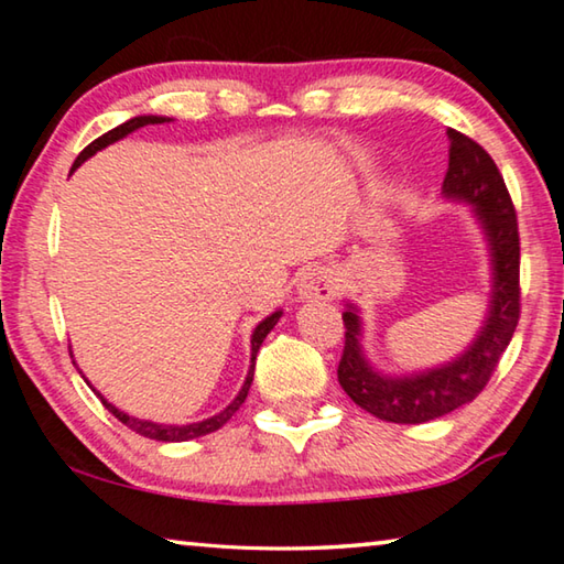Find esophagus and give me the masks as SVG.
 Segmentation results:
<instances>
[{"label": "esophagus", "mask_w": 564, "mask_h": 564, "mask_svg": "<svg viewBox=\"0 0 564 564\" xmlns=\"http://www.w3.org/2000/svg\"><path fill=\"white\" fill-rule=\"evenodd\" d=\"M336 293V283H333V275L326 269H308L303 273L299 283V299L301 301H313V299H330Z\"/></svg>", "instance_id": "34e87169"}]
</instances>
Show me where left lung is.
Returning a JSON list of instances; mask_svg holds the SVG:
<instances>
[{
    "label": "left lung",
    "mask_w": 564,
    "mask_h": 564,
    "mask_svg": "<svg viewBox=\"0 0 564 564\" xmlns=\"http://www.w3.org/2000/svg\"><path fill=\"white\" fill-rule=\"evenodd\" d=\"M447 174L443 196L467 204L490 251L488 313L463 352L441 366L383 373L362 350V318L356 303L346 301V348L338 366V383L352 403L386 423L417 425L443 417L477 398L488 386L495 366L520 318V236L508 188L488 151L465 133L447 129Z\"/></svg>",
    "instance_id": "1"
}]
</instances>
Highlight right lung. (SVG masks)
I'll return each instance as SVG.
<instances>
[{
    "mask_svg": "<svg viewBox=\"0 0 564 564\" xmlns=\"http://www.w3.org/2000/svg\"><path fill=\"white\" fill-rule=\"evenodd\" d=\"M169 121H174V119H169V117H154V113H144V117H133V119H129V121H123L121 127L107 131V133H104V137H99L97 141H91V144H89L87 149H84L79 156H76V161L72 164V174L84 164V161L97 154V151L107 149L109 144H113V141L129 137L131 131H137V129H141V127H149V123H169ZM281 316H283L281 308L273 311L271 316H265V318L259 323V326L253 328V333H251V366H248V373H246V380H243L241 390H238V395L221 410V413L198 420V423H154V420H144V417H137V415L123 413V410H119L117 405L109 403V400L104 398V395L99 393V390L89 383L87 376H84L79 368H76V370H79L82 378L87 380V386L94 390V393H97V395L101 398L104 408H107L113 417H119L123 425L131 427L133 433H139V435H144V437H151V441H161V443H186V441H194V437H202V435H208V433L218 431V427L226 425L228 420H231V415L236 413V410L243 405V400H246V395H248V388H251V383H253L256 352H259L261 343H263L265 336H269V333L273 330V326H275V323H279ZM72 358H74V356H72ZM74 366H76V360H74Z\"/></svg>",
    "mask_w": 564,
    "mask_h": 564,
    "instance_id": "add662e5",
    "label": "right lung"
}]
</instances>
